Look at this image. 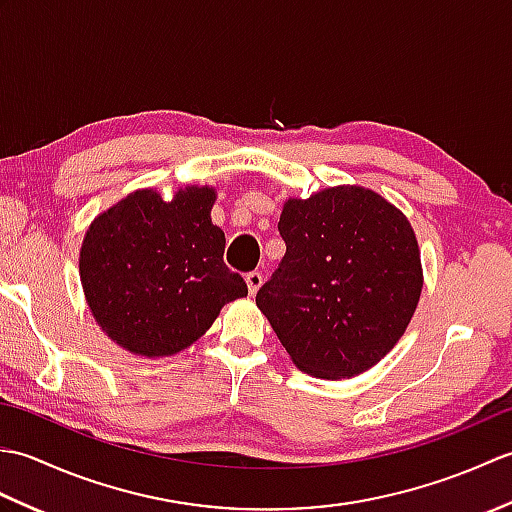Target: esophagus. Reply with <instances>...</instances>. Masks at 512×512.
<instances>
[{
  "label": "esophagus",
  "mask_w": 512,
  "mask_h": 512,
  "mask_svg": "<svg viewBox=\"0 0 512 512\" xmlns=\"http://www.w3.org/2000/svg\"><path fill=\"white\" fill-rule=\"evenodd\" d=\"M262 284H264V277H262V273H259V270H253V273L246 275V286H248L250 297L257 295V290Z\"/></svg>",
  "instance_id": "34e87169"
}]
</instances>
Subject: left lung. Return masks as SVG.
Here are the masks:
<instances>
[{
	"label": "left lung",
	"mask_w": 512,
	"mask_h": 512,
	"mask_svg": "<svg viewBox=\"0 0 512 512\" xmlns=\"http://www.w3.org/2000/svg\"><path fill=\"white\" fill-rule=\"evenodd\" d=\"M279 235L286 255L255 301L301 372L350 378L394 350L422 290L407 217L374 191L332 187L290 198Z\"/></svg>",
	"instance_id": "8db88e82"
}]
</instances>
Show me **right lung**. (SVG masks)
Masks as SVG:
<instances>
[{
	"label": "right lung",
	"instance_id": "right-lung-1",
	"mask_svg": "<svg viewBox=\"0 0 512 512\" xmlns=\"http://www.w3.org/2000/svg\"><path fill=\"white\" fill-rule=\"evenodd\" d=\"M213 202L211 187H184L171 202L140 189L90 224L79 257L85 299L101 330L127 352L178 354L228 301L248 295L242 275L224 264Z\"/></svg>",
	"mask_w": 512,
	"mask_h": 512
}]
</instances>
